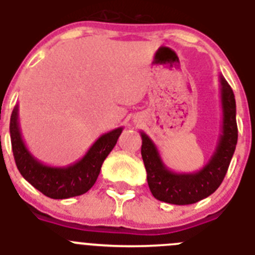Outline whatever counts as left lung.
Here are the masks:
<instances>
[{
  "instance_id": "obj_1",
  "label": "left lung",
  "mask_w": 255,
  "mask_h": 255,
  "mask_svg": "<svg viewBox=\"0 0 255 255\" xmlns=\"http://www.w3.org/2000/svg\"><path fill=\"white\" fill-rule=\"evenodd\" d=\"M222 127L216 150L200 170L192 173H177L163 163L159 150L145 132H141L143 164L147 183L154 198L176 205L194 204L213 194L225 178L238 143L236 101L232 88L220 74Z\"/></svg>"
}]
</instances>
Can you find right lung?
I'll use <instances>...</instances> for the list:
<instances>
[{
    "mask_svg": "<svg viewBox=\"0 0 255 255\" xmlns=\"http://www.w3.org/2000/svg\"><path fill=\"white\" fill-rule=\"evenodd\" d=\"M123 127L104 133L94 142L85 156L65 167L46 165L28 150L19 126V105L12 110L10 119V137L15 163L33 187L51 199H68L85 194L95 185L101 165L121 136Z\"/></svg>",
    "mask_w": 255,
    "mask_h": 255,
    "instance_id": "obj_1",
    "label": "right lung"
}]
</instances>
